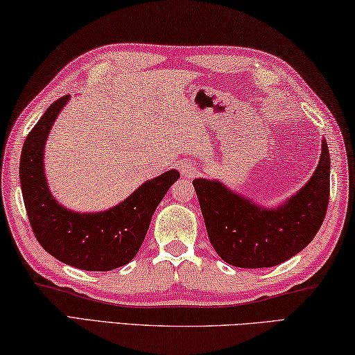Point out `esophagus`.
<instances>
[{"instance_id": "obj_1", "label": "esophagus", "mask_w": 355, "mask_h": 355, "mask_svg": "<svg viewBox=\"0 0 355 355\" xmlns=\"http://www.w3.org/2000/svg\"><path fill=\"white\" fill-rule=\"evenodd\" d=\"M181 173L185 178H193L196 174V168L190 164H182L181 165Z\"/></svg>"}]
</instances>
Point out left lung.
I'll use <instances>...</instances> for the list:
<instances>
[{
	"mask_svg": "<svg viewBox=\"0 0 355 355\" xmlns=\"http://www.w3.org/2000/svg\"><path fill=\"white\" fill-rule=\"evenodd\" d=\"M193 187L210 243L226 263L239 268L276 266L302 251L326 216L331 187L326 139L313 176L276 209L260 207L218 181L195 179Z\"/></svg>",
	"mask_w": 355,
	"mask_h": 355,
	"instance_id": "8db88e82",
	"label": "left lung"
}]
</instances>
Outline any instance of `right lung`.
<instances>
[{"instance_id": "add662e5", "label": "right lung", "mask_w": 355, "mask_h": 355, "mask_svg": "<svg viewBox=\"0 0 355 355\" xmlns=\"http://www.w3.org/2000/svg\"><path fill=\"white\" fill-rule=\"evenodd\" d=\"M70 95L54 101L23 143L20 182L24 207L35 239L60 262L85 271H109L129 263L145 240L154 210L179 179L178 170L141 184L105 212L78 214L62 207L48 189L43 149L53 123Z\"/></svg>"}]
</instances>
